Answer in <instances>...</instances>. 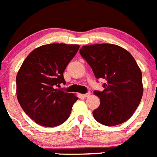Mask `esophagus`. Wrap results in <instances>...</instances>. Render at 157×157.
Listing matches in <instances>:
<instances>
[{
	"mask_svg": "<svg viewBox=\"0 0 157 157\" xmlns=\"http://www.w3.org/2000/svg\"><path fill=\"white\" fill-rule=\"evenodd\" d=\"M90 95H91V93L89 92V93H85V94H84L83 96H84L85 97H90Z\"/></svg>",
	"mask_w": 157,
	"mask_h": 157,
	"instance_id": "1",
	"label": "esophagus"
}]
</instances>
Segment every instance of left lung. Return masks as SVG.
I'll return each instance as SVG.
<instances>
[{
  "label": "left lung",
  "mask_w": 157,
  "mask_h": 157,
  "mask_svg": "<svg viewBox=\"0 0 157 157\" xmlns=\"http://www.w3.org/2000/svg\"><path fill=\"white\" fill-rule=\"evenodd\" d=\"M81 56L97 79H105L102 92L94 91L101 104L93 112L95 120L106 126L121 124L129 119L143 96L142 73L137 63L124 48L113 44L85 45Z\"/></svg>",
  "instance_id": "8db88e82"
}]
</instances>
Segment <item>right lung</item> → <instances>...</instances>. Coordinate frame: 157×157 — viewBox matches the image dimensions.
Segmentation results:
<instances>
[{"label":"right lung","instance_id":"right-lung-1","mask_svg":"<svg viewBox=\"0 0 157 157\" xmlns=\"http://www.w3.org/2000/svg\"><path fill=\"white\" fill-rule=\"evenodd\" d=\"M78 44H44L32 51L17 75V97L25 113L38 124L55 127L69 117L74 94L56 89L65 84L64 71L78 51Z\"/></svg>","mask_w":157,"mask_h":157}]
</instances>
